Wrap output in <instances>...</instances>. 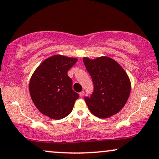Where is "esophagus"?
I'll return each instance as SVG.
<instances>
[{"label":"esophagus","mask_w":159,"mask_h":159,"mask_svg":"<svg viewBox=\"0 0 159 159\" xmlns=\"http://www.w3.org/2000/svg\"><path fill=\"white\" fill-rule=\"evenodd\" d=\"M84 91L82 90V92L80 93V97H82V96H83V95H84Z\"/></svg>","instance_id":"esophagus-1"}]
</instances>
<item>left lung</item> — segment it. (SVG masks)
<instances>
[{
    "mask_svg": "<svg viewBox=\"0 0 159 159\" xmlns=\"http://www.w3.org/2000/svg\"><path fill=\"white\" fill-rule=\"evenodd\" d=\"M83 62L94 84V90L84 101L90 112L95 116L106 119L117 114L127 103L131 91L127 74L116 61L107 56Z\"/></svg>",
    "mask_w": 159,
    "mask_h": 159,
    "instance_id": "8db88e82",
    "label": "left lung"
}]
</instances>
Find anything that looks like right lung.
I'll return each instance as SVG.
<instances>
[{"label": "right lung", "instance_id": "1", "mask_svg": "<svg viewBox=\"0 0 159 159\" xmlns=\"http://www.w3.org/2000/svg\"><path fill=\"white\" fill-rule=\"evenodd\" d=\"M77 58L61 55L48 58L34 71L29 90L34 106L52 119H61L70 114L79 94L72 90V80L67 72Z\"/></svg>", "mask_w": 159, "mask_h": 159}]
</instances>
